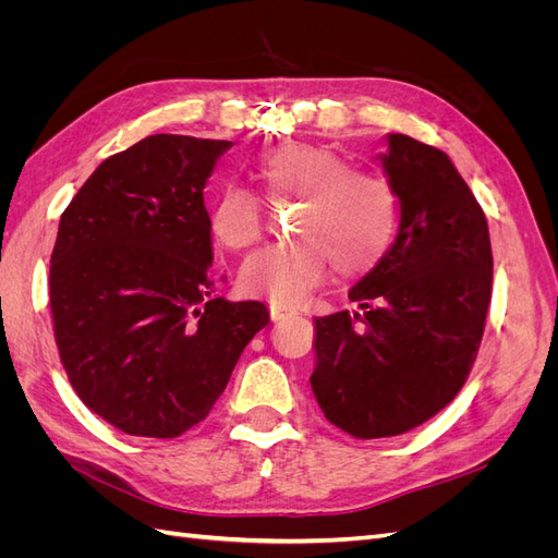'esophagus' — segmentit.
Listing matches in <instances>:
<instances>
[{
    "label": "esophagus",
    "instance_id": "34e87169",
    "mask_svg": "<svg viewBox=\"0 0 558 558\" xmlns=\"http://www.w3.org/2000/svg\"><path fill=\"white\" fill-rule=\"evenodd\" d=\"M269 314H272V320H279V318H283V316L295 314V310L289 307V305H272V307H269Z\"/></svg>",
    "mask_w": 558,
    "mask_h": 558
}]
</instances>
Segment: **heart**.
Wrapping results in <instances>:
<instances>
[{"instance_id": "obj_1", "label": "heart", "mask_w": 558, "mask_h": 558, "mask_svg": "<svg viewBox=\"0 0 558 558\" xmlns=\"http://www.w3.org/2000/svg\"><path fill=\"white\" fill-rule=\"evenodd\" d=\"M272 199H300L293 216L298 240L265 246L244 260L240 283L246 293L298 302L326 279L330 267L351 279L373 269L398 234V195L377 172L353 170L337 150L289 142L256 165ZM263 205L242 189H226L209 209L218 244L240 251L263 238Z\"/></svg>"}]
</instances>
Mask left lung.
Segmentation results:
<instances>
[{
    "label": "left lung",
    "mask_w": 558,
    "mask_h": 558,
    "mask_svg": "<svg viewBox=\"0 0 558 558\" xmlns=\"http://www.w3.org/2000/svg\"><path fill=\"white\" fill-rule=\"evenodd\" d=\"M400 230L349 291L361 312L316 318L312 391L340 430L408 433L456 398L477 359L492 305L486 216L445 150L388 134L381 156Z\"/></svg>",
    "instance_id": "8db88e82"
}]
</instances>
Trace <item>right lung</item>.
Masks as SVG:
<instances>
[{"label": "right lung", "mask_w": 558, "mask_h": 558, "mask_svg": "<svg viewBox=\"0 0 558 558\" xmlns=\"http://www.w3.org/2000/svg\"><path fill=\"white\" fill-rule=\"evenodd\" d=\"M232 144L150 134L107 158L60 216L48 298L76 396L137 437L205 421L263 302L216 298L205 183Z\"/></svg>", "instance_id": "1"}]
</instances>
